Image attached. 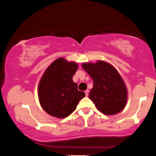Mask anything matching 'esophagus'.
<instances>
[{
	"label": "esophagus",
	"mask_w": 156,
	"mask_h": 156,
	"mask_svg": "<svg viewBox=\"0 0 156 156\" xmlns=\"http://www.w3.org/2000/svg\"><path fill=\"white\" fill-rule=\"evenodd\" d=\"M89 90H86V91H85V94H86V97H88V96H89Z\"/></svg>",
	"instance_id": "obj_1"
}]
</instances>
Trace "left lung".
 I'll return each mask as SVG.
<instances>
[{"mask_svg":"<svg viewBox=\"0 0 156 156\" xmlns=\"http://www.w3.org/2000/svg\"><path fill=\"white\" fill-rule=\"evenodd\" d=\"M82 67L93 80V88L89 98L100 112L115 115L126 104L127 90L117 70L104 61L84 63Z\"/></svg>","mask_w":156,"mask_h":156,"instance_id":"left-lung-1","label":"left lung"}]
</instances>
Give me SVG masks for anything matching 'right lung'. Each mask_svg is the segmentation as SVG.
Returning <instances> with one entry per match:
<instances>
[{
    "label": "right lung",
    "instance_id": "1",
    "mask_svg": "<svg viewBox=\"0 0 156 156\" xmlns=\"http://www.w3.org/2000/svg\"><path fill=\"white\" fill-rule=\"evenodd\" d=\"M77 70L76 62L59 58L45 71L39 83L38 98L42 108L49 115L59 119L67 117L85 97L73 80Z\"/></svg>",
    "mask_w": 156,
    "mask_h": 156
}]
</instances>
